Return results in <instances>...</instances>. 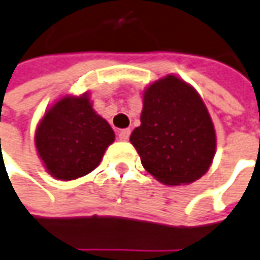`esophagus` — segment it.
Segmentation results:
<instances>
[{"label": "esophagus", "mask_w": 260, "mask_h": 260, "mask_svg": "<svg viewBox=\"0 0 260 260\" xmlns=\"http://www.w3.org/2000/svg\"><path fill=\"white\" fill-rule=\"evenodd\" d=\"M130 137V130L128 128H123L119 132V140L121 141H127Z\"/></svg>", "instance_id": "obj_1"}]
</instances>
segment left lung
<instances>
[{"label": "left lung", "mask_w": 260, "mask_h": 260, "mask_svg": "<svg viewBox=\"0 0 260 260\" xmlns=\"http://www.w3.org/2000/svg\"><path fill=\"white\" fill-rule=\"evenodd\" d=\"M141 124L130 136L143 167L164 185L200 180L212 164L216 133L204 100L177 75L154 80L143 92Z\"/></svg>", "instance_id": "1"}]
</instances>
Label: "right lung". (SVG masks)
Returning <instances> with one entry per match:
<instances>
[{
	"label": "right lung",
	"mask_w": 260,
	"mask_h": 260,
	"mask_svg": "<svg viewBox=\"0 0 260 260\" xmlns=\"http://www.w3.org/2000/svg\"><path fill=\"white\" fill-rule=\"evenodd\" d=\"M114 132L93 109L90 94H65L45 110L35 130V147L48 174L71 181L100 164Z\"/></svg>",
	"instance_id": "add662e5"
}]
</instances>
